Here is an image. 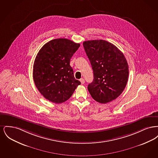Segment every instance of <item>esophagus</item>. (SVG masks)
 I'll list each match as a JSON object with an SVG mask.
<instances>
[{
	"label": "esophagus",
	"mask_w": 158,
	"mask_h": 158,
	"mask_svg": "<svg viewBox=\"0 0 158 158\" xmlns=\"http://www.w3.org/2000/svg\"><path fill=\"white\" fill-rule=\"evenodd\" d=\"M80 82H81L82 84H84V83H85V79H83V78L81 79H80Z\"/></svg>",
	"instance_id": "obj_1"
}]
</instances>
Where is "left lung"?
Masks as SVG:
<instances>
[{"instance_id":"left-lung-1","label":"left lung","mask_w":158,"mask_h":158,"mask_svg":"<svg viewBox=\"0 0 158 158\" xmlns=\"http://www.w3.org/2000/svg\"><path fill=\"white\" fill-rule=\"evenodd\" d=\"M83 45L90 61L94 80L88 86L91 97L106 104L118 97L127 83L128 66L123 53L102 40L84 41Z\"/></svg>"}]
</instances>
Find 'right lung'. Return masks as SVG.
I'll return each instance as SVG.
<instances>
[{
	"label": "right lung",
	"instance_id": "right-lung-1",
	"mask_svg": "<svg viewBox=\"0 0 158 158\" xmlns=\"http://www.w3.org/2000/svg\"><path fill=\"white\" fill-rule=\"evenodd\" d=\"M80 44L54 39L42 47L33 66V79L39 92L48 101L60 104L71 97L80 81L74 77L70 60Z\"/></svg>",
	"mask_w": 158,
	"mask_h": 158
}]
</instances>
